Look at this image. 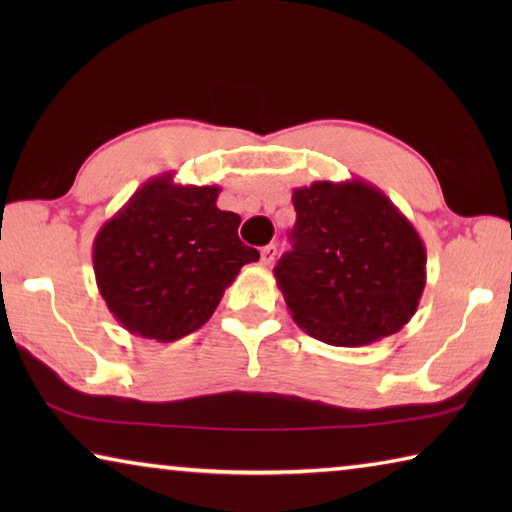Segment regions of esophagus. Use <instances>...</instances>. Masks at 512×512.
Instances as JSON below:
<instances>
[{
	"mask_svg": "<svg viewBox=\"0 0 512 512\" xmlns=\"http://www.w3.org/2000/svg\"><path fill=\"white\" fill-rule=\"evenodd\" d=\"M275 255H277V246L275 244H268L262 248V264L264 266H271L275 262Z\"/></svg>",
	"mask_w": 512,
	"mask_h": 512,
	"instance_id": "1",
	"label": "esophagus"
}]
</instances>
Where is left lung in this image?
I'll list each match as a JSON object with an SVG mask.
<instances>
[{
  "label": "left lung",
  "instance_id": "8db88e82",
  "mask_svg": "<svg viewBox=\"0 0 512 512\" xmlns=\"http://www.w3.org/2000/svg\"><path fill=\"white\" fill-rule=\"evenodd\" d=\"M293 248L273 268L300 329L359 348L409 323L427 284V250L413 223L366 180L293 189Z\"/></svg>",
  "mask_w": 512,
  "mask_h": 512
}]
</instances>
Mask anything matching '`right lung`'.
Wrapping results in <instances>:
<instances>
[{
	"instance_id": "add662e5",
	"label": "right lung",
	"mask_w": 512,
	"mask_h": 512,
	"mask_svg": "<svg viewBox=\"0 0 512 512\" xmlns=\"http://www.w3.org/2000/svg\"><path fill=\"white\" fill-rule=\"evenodd\" d=\"M221 187L155 176L101 225L92 244L101 298L119 325L171 343L203 327L241 266L257 262L241 244V216L216 207Z\"/></svg>"
}]
</instances>
